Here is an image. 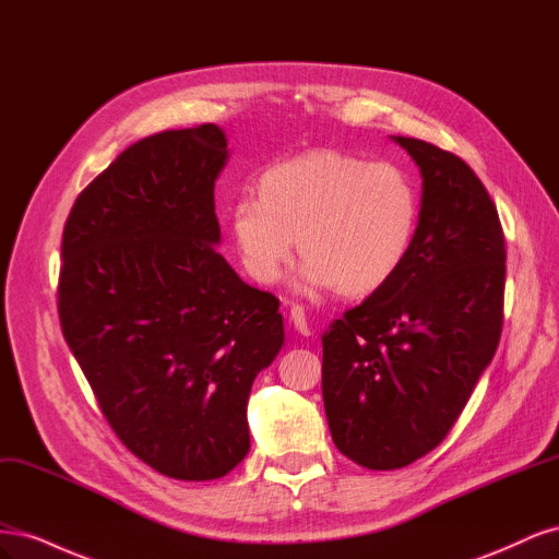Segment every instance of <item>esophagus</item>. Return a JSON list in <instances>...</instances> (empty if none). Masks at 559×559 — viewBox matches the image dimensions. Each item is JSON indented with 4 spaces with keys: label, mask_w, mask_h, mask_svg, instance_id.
Instances as JSON below:
<instances>
[{
    "label": "esophagus",
    "mask_w": 559,
    "mask_h": 559,
    "mask_svg": "<svg viewBox=\"0 0 559 559\" xmlns=\"http://www.w3.org/2000/svg\"><path fill=\"white\" fill-rule=\"evenodd\" d=\"M292 324H294V329L298 331V333H302V335H310V321H308V314H306V308L302 306H294L292 308Z\"/></svg>",
    "instance_id": "esophagus-1"
}]
</instances>
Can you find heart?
Returning <instances> with one entry per match:
<instances>
[{
  "mask_svg": "<svg viewBox=\"0 0 559 559\" xmlns=\"http://www.w3.org/2000/svg\"><path fill=\"white\" fill-rule=\"evenodd\" d=\"M417 218L419 195L403 167L324 148L270 167L259 195L233 202L228 226L253 280L277 282L298 247L306 289L368 296L408 259Z\"/></svg>",
  "mask_w": 559,
  "mask_h": 559,
  "instance_id": "1",
  "label": "heart"
}]
</instances>
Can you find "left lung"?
<instances>
[{
    "label": "left lung",
    "instance_id": "obj_1",
    "mask_svg": "<svg viewBox=\"0 0 559 559\" xmlns=\"http://www.w3.org/2000/svg\"><path fill=\"white\" fill-rule=\"evenodd\" d=\"M421 175L408 259L321 335L335 448L373 471L413 464L460 419L503 326L506 240L476 173L450 151L394 138Z\"/></svg>",
    "mask_w": 559,
    "mask_h": 559
}]
</instances>
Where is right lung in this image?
<instances>
[{
	"instance_id": "1",
	"label": "right lung",
	"mask_w": 559,
	"mask_h": 559,
	"mask_svg": "<svg viewBox=\"0 0 559 559\" xmlns=\"http://www.w3.org/2000/svg\"><path fill=\"white\" fill-rule=\"evenodd\" d=\"M226 158L214 123L151 134L79 193L62 233L64 341L121 443L177 480L245 460L253 378L284 343L280 300L214 247Z\"/></svg>"
}]
</instances>
